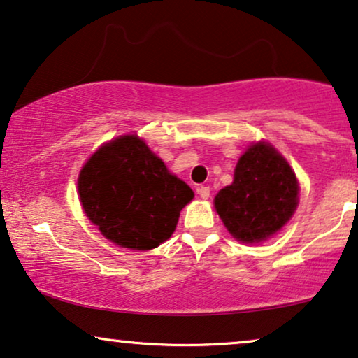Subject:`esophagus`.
<instances>
[{"instance_id": "obj_1", "label": "esophagus", "mask_w": 358, "mask_h": 358, "mask_svg": "<svg viewBox=\"0 0 358 358\" xmlns=\"http://www.w3.org/2000/svg\"><path fill=\"white\" fill-rule=\"evenodd\" d=\"M198 193H199V196L203 199H209V196H210V188L209 186H201V188L198 189Z\"/></svg>"}]
</instances>
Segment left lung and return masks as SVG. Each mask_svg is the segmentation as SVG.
<instances>
[{
  "instance_id": "obj_1",
  "label": "left lung",
  "mask_w": 358,
  "mask_h": 358,
  "mask_svg": "<svg viewBox=\"0 0 358 358\" xmlns=\"http://www.w3.org/2000/svg\"><path fill=\"white\" fill-rule=\"evenodd\" d=\"M299 189L289 162L259 141L238 159L234 181L215 194L214 206L234 238L259 243L289 222L299 206Z\"/></svg>"
}]
</instances>
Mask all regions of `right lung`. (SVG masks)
<instances>
[{
    "instance_id": "1",
    "label": "right lung",
    "mask_w": 358,
    "mask_h": 358,
    "mask_svg": "<svg viewBox=\"0 0 358 358\" xmlns=\"http://www.w3.org/2000/svg\"><path fill=\"white\" fill-rule=\"evenodd\" d=\"M78 191L85 215L105 238L139 251L169 240L180 210L194 198L136 134L95 150L80 169Z\"/></svg>"
}]
</instances>
